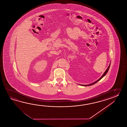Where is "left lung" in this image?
<instances>
[{
	"mask_svg": "<svg viewBox=\"0 0 127 127\" xmlns=\"http://www.w3.org/2000/svg\"><path fill=\"white\" fill-rule=\"evenodd\" d=\"M110 64L109 65V66H108V68H107V70H106L105 72L103 74V75L101 76V77L99 79H98L96 81H95V82L94 83H92V84H88V85H82V86H91V85H94V84H96V83H97V82L98 81H99L100 79H101L102 78H103V77L106 74H107V73L108 72V69H109V67H110Z\"/></svg>",
	"mask_w": 127,
	"mask_h": 127,
	"instance_id": "obj_1",
	"label": "left lung"
}]
</instances>
